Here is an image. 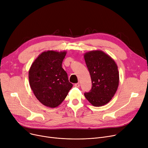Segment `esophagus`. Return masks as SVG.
Wrapping results in <instances>:
<instances>
[{
  "mask_svg": "<svg viewBox=\"0 0 148 148\" xmlns=\"http://www.w3.org/2000/svg\"><path fill=\"white\" fill-rule=\"evenodd\" d=\"M74 86H75V87H77V88H79V87H80V84H79V83H75V84L74 85Z\"/></svg>",
  "mask_w": 148,
  "mask_h": 148,
  "instance_id": "1",
  "label": "esophagus"
}]
</instances>
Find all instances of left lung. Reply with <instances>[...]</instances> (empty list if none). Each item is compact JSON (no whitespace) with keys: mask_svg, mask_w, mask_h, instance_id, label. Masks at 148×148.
Here are the masks:
<instances>
[{"mask_svg":"<svg viewBox=\"0 0 148 148\" xmlns=\"http://www.w3.org/2000/svg\"><path fill=\"white\" fill-rule=\"evenodd\" d=\"M91 75L92 88L85 96L94 106H103L112 99L119 84V72L112 57L101 50L89 51L84 54Z\"/></svg>","mask_w":148,"mask_h":148,"instance_id":"8db88e82","label":"left lung"}]
</instances>
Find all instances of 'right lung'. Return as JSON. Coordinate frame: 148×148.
<instances>
[{
    "label": "right lung",
    "instance_id": "add662e5",
    "mask_svg": "<svg viewBox=\"0 0 148 148\" xmlns=\"http://www.w3.org/2000/svg\"><path fill=\"white\" fill-rule=\"evenodd\" d=\"M66 51L49 50L35 59L29 70L30 87L42 104L49 108L60 105L73 87L62 63Z\"/></svg>",
    "mask_w": 148,
    "mask_h": 148
}]
</instances>
